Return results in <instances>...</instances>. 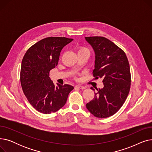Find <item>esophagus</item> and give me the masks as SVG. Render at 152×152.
Masks as SVG:
<instances>
[{
  "mask_svg": "<svg viewBox=\"0 0 152 152\" xmlns=\"http://www.w3.org/2000/svg\"><path fill=\"white\" fill-rule=\"evenodd\" d=\"M76 87H77V88L81 89H86V87H84V86H81V85H76Z\"/></svg>",
  "mask_w": 152,
  "mask_h": 152,
  "instance_id": "obj_1",
  "label": "esophagus"
}]
</instances>
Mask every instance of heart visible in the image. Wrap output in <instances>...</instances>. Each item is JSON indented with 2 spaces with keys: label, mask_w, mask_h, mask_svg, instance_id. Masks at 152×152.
<instances>
[{
  "label": "heart",
  "mask_w": 152,
  "mask_h": 152,
  "mask_svg": "<svg viewBox=\"0 0 152 152\" xmlns=\"http://www.w3.org/2000/svg\"><path fill=\"white\" fill-rule=\"evenodd\" d=\"M77 52L78 53H81V52H88L89 53V50L87 49L86 47H79L78 48V50H77Z\"/></svg>",
  "instance_id": "b5f03b06"
}]
</instances>
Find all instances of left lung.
I'll return each instance as SVG.
<instances>
[{"mask_svg": "<svg viewBox=\"0 0 152 152\" xmlns=\"http://www.w3.org/2000/svg\"><path fill=\"white\" fill-rule=\"evenodd\" d=\"M95 54L93 75L103 78V87L97 89L86 108L95 117L108 118L121 108L129 94L131 73L124 52L109 39L100 36L86 37ZM92 90L95 91L93 87Z\"/></svg>", "mask_w": 152, "mask_h": 152, "instance_id": "8db88e82", "label": "left lung"}]
</instances>
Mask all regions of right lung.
I'll list each match as a JSON object with an SVG mask.
<instances>
[{"label":"right lung","instance_id":"obj_1","mask_svg":"<svg viewBox=\"0 0 152 152\" xmlns=\"http://www.w3.org/2000/svg\"><path fill=\"white\" fill-rule=\"evenodd\" d=\"M73 40L47 37L32 45L24 55L20 72L22 89L30 104L42 113L50 114L62 108L74 89L68 84L55 86L49 77L50 71L58 65L61 50Z\"/></svg>","mask_w":152,"mask_h":152}]
</instances>
